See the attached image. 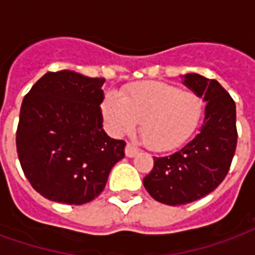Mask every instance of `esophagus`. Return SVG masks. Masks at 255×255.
Listing matches in <instances>:
<instances>
[{"mask_svg": "<svg viewBox=\"0 0 255 255\" xmlns=\"http://www.w3.org/2000/svg\"><path fill=\"white\" fill-rule=\"evenodd\" d=\"M138 153H139L138 147H135V146L131 143H127V146H126V155H127V157H135Z\"/></svg>", "mask_w": 255, "mask_h": 255, "instance_id": "34e87169", "label": "esophagus"}]
</instances>
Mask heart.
Wrapping results in <instances>:
<instances>
[{"mask_svg": "<svg viewBox=\"0 0 255 255\" xmlns=\"http://www.w3.org/2000/svg\"><path fill=\"white\" fill-rule=\"evenodd\" d=\"M106 126L115 135L132 132L140 122L144 144L168 150L184 143L197 129L203 101L190 91L164 82H140L123 91L109 93L101 105Z\"/></svg>", "mask_w": 255, "mask_h": 255, "instance_id": "b5f03b06", "label": "heart"}]
</instances>
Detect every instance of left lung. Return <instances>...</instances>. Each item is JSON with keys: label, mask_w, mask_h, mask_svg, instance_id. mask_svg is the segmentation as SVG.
Segmentation results:
<instances>
[{"label": "left lung", "mask_w": 255, "mask_h": 255, "mask_svg": "<svg viewBox=\"0 0 255 255\" xmlns=\"http://www.w3.org/2000/svg\"><path fill=\"white\" fill-rule=\"evenodd\" d=\"M183 83L206 102L197 136L176 153L154 157L143 186L155 201L171 206L201 199L219 187L230 171L238 142L236 106L214 79L184 75Z\"/></svg>", "instance_id": "left-lung-1"}]
</instances>
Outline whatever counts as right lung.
Here are the masks:
<instances>
[{"label": "right lung", "mask_w": 255, "mask_h": 255, "mask_svg": "<svg viewBox=\"0 0 255 255\" xmlns=\"http://www.w3.org/2000/svg\"><path fill=\"white\" fill-rule=\"evenodd\" d=\"M104 78L73 71L47 72L25 95L16 147L20 165L42 197L83 205L100 195L124 158L126 142L102 128Z\"/></svg>", "instance_id": "right-lung-1"}]
</instances>
